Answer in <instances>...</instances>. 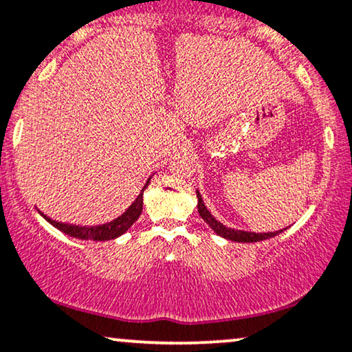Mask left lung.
I'll return each mask as SVG.
<instances>
[{
    "instance_id": "1",
    "label": "left lung",
    "mask_w": 352,
    "mask_h": 352,
    "mask_svg": "<svg viewBox=\"0 0 352 352\" xmlns=\"http://www.w3.org/2000/svg\"><path fill=\"white\" fill-rule=\"evenodd\" d=\"M197 197H198V212L199 216L203 217V221L211 228L217 235L221 237L228 239V240H234V242H260V240H266L274 237L283 230H276V232H263V234H255V232H245V230H234L230 228H226L224 224H221L219 221H216V217L208 211L206 206H204L201 195L199 191H197Z\"/></svg>"
}]
</instances>
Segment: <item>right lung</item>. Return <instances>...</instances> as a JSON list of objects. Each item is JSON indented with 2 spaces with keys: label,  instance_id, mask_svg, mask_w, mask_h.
Here are the masks:
<instances>
[{
  "label": "right lung",
  "instance_id": "right-lung-1",
  "mask_svg": "<svg viewBox=\"0 0 352 352\" xmlns=\"http://www.w3.org/2000/svg\"><path fill=\"white\" fill-rule=\"evenodd\" d=\"M148 185H149V180H148V184L144 185V188L141 190L140 197L135 199V203H133L131 206L128 208L122 216L117 217V219L112 221V222H107V224L92 226V228H81V226L65 224V222L53 221L47 216H43V217H45V219L50 222L52 226H55L56 229H60L61 232L71 235V237L82 239V240H112V239H117L118 235L126 232V230L130 229L131 226L138 221V217L141 216V211H143V191L146 190V186H148Z\"/></svg>",
  "mask_w": 352,
  "mask_h": 352
}]
</instances>
